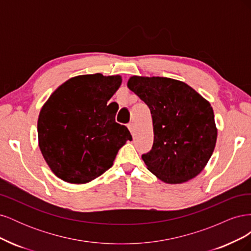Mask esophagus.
Wrapping results in <instances>:
<instances>
[{"instance_id": "1", "label": "esophagus", "mask_w": 251, "mask_h": 251, "mask_svg": "<svg viewBox=\"0 0 251 251\" xmlns=\"http://www.w3.org/2000/svg\"><path fill=\"white\" fill-rule=\"evenodd\" d=\"M127 127H128V130H130V132L132 133V135H134V130H135V126H134V124L133 123H131V124H128L127 125Z\"/></svg>"}]
</instances>
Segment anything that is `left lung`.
Segmentation results:
<instances>
[{"label": "left lung", "instance_id": "obj_1", "mask_svg": "<svg viewBox=\"0 0 251 251\" xmlns=\"http://www.w3.org/2000/svg\"><path fill=\"white\" fill-rule=\"evenodd\" d=\"M127 88L147 103L153 119V147L142 155L147 169L169 184L198 176L217 142L209 101L187 83L168 77L134 75Z\"/></svg>", "mask_w": 251, "mask_h": 251}]
</instances>
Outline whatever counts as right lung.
Masks as SVG:
<instances>
[{
  "label": "right lung",
  "instance_id": "right-lung-1",
  "mask_svg": "<svg viewBox=\"0 0 251 251\" xmlns=\"http://www.w3.org/2000/svg\"><path fill=\"white\" fill-rule=\"evenodd\" d=\"M121 82L120 75H78L60 85L44 103L37 120L39 147L59 179L73 184L96 179L132 140L108 105Z\"/></svg>",
  "mask_w": 251,
  "mask_h": 251
}]
</instances>
